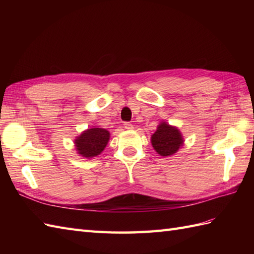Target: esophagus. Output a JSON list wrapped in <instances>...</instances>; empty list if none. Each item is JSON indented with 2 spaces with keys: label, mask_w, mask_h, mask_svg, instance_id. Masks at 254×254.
Returning <instances> with one entry per match:
<instances>
[{
  "label": "esophagus",
  "mask_w": 254,
  "mask_h": 254,
  "mask_svg": "<svg viewBox=\"0 0 254 254\" xmlns=\"http://www.w3.org/2000/svg\"><path fill=\"white\" fill-rule=\"evenodd\" d=\"M123 126L126 130H133V124H131L130 122H124Z\"/></svg>",
  "instance_id": "obj_1"
}]
</instances>
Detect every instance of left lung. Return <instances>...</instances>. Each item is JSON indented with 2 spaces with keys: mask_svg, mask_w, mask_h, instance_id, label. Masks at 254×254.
Instances as JSON below:
<instances>
[{
  "mask_svg": "<svg viewBox=\"0 0 254 254\" xmlns=\"http://www.w3.org/2000/svg\"><path fill=\"white\" fill-rule=\"evenodd\" d=\"M150 141L154 149L163 157L176 154L183 145V137L179 128L169 126L167 122L159 124Z\"/></svg>",
  "mask_w": 254,
  "mask_h": 254,
  "instance_id": "8db88e82",
  "label": "left lung"
}]
</instances>
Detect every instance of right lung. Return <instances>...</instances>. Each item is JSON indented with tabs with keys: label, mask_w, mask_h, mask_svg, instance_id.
<instances>
[{
	"label": "right lung",
	"mask_w": 254,
	"mask_h": 254,
	"mask_svg": "<svg viewBox=\"0 0 254 254\" xmlns=\"http://www.w3.org/2000/svg\"><path fill=\"white\" fill-rule=\"evenodd\" d=\"M110 133L106 128H87L75 138L74 144L77 153L85 158H93L101 154L109 141Z\"/></svg>",
	"instance_id": "1"
}]
</instances>
